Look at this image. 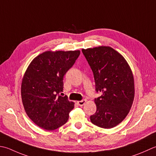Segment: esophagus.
Segmentation results:
<instances>
[{"label": "esophagus", "instance_id": "obj_1", "mask_svg": "<svg viewBox=\"0 0 156 156\" xmlns=\"http://www.w3.org/2000/svg\"><path fill=\"white\" fill-rule=\"evenodd\" d=\"M87 99H82L81 101H78V104L80 106H83L85 103H87Z\"/></svg>", "mask_w": 156, "mask_h": 156}]
</instances>
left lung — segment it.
Segmentation results:
<instances>
[{"label":"left lung","instance_id":"8db88e82","mask_svg":"<svg viewBox=\"0 0 156 156\" xmlns=\"http://www.w3.org/2000/svg\"><path fill=\"white\" fill-rule=\"evenodd\" d=\"M90 66L95 90L102 93L94 99L95 114L90 121L103 129H112L124 120L135 97L133 72L126 59L110 47L82 49Z\"/></svg>","mask_w":156,"mask_h":156}]
</instances>
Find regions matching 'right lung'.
<instances>
[{"instance_id":"right-lung-1","label":"right lung","mask_w":156,"mask_h":156,"mask_svg":"<svg viewBox=\"0 0 156 156\" xmlns=\"http://www.w3.org/2000/svg\"><path fill=\"white\" fill-rule=\"evenodd\" d=\"M80 53V51H46L27 67L21 82V99L27 115L39 127L53 130L68 121L74 103L60 94L63 76Z\"/></svg>"}]
</instances>
